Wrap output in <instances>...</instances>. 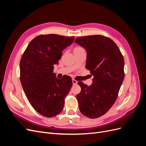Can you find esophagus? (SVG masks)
I'll use <instances>...</instances> for the list:
<instances>
[{
  "label": "esophagus",
  "mask_w": 146,
  "mask_h": 146,
  "mask_svg": "<svg viewBox=\"0 0 146 146\" xmlns=\"http://www.w3.org/2000/svg\"><path fill=\"white\" fill-rule=\"evenodd\" d=\"M77 81L75 80V79H72V83H73V85H76V84L77 83Z\"/></svg>",
  "instance_id": "34e87169"
}]
</instances>
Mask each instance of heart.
I'll list each match as a JSON object with an SVG mask.
<instances>
[{
  "mask_svg": "<svg viewBox=\"0 0 146 146\" xmlns=\"http://www.w3.org/2000/svg\"><path fill=\"white\" fill-rule=\"evenodd\" d=\"M82 49H83V48L81 47H76V48H75L74 51H78V50H82Z\"/></svg>",
  "mask_w": 146,
  "mask_h": 146,
  "instance_id": "b5f03b06",
  "label": "heart"
}]
</instances>
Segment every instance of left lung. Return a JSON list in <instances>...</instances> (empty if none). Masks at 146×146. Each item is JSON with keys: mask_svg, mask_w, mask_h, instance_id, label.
Wrapping results in <instances>:
<instances>
[{"mask_svg": "<svg viewBox=\"0 0 146 146\" xmlns=\"http://www.w3.org/2000/svg\"><path fill=\"white\" fill-rule=\"evenodd\" d=\"M75 42L86 49V68L94 76L90 86L78 82L82 89L77 95L79 109L88 117H99L117 99L125 76L124 60L116 44L103 35L78 37Z\"/></svg>", "mask_w": 146, "mask_h": 146, "instance_id": "1", "label": "left lung"}]
</instances>
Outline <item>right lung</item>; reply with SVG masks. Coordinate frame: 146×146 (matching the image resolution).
Returning <instances> with one entry per match:
<instances>
[{"instance_id":"1","label":"right lung","mask_w":146,"mask_h":146,"mask_svg":"<svg viewBox=\"0 0 146 146\" xmlns=\"http://www.w3.org/2000/svg\"><path fill=\"white\" fill-rule=\"evenodd\" d=\"M74 36L40 35L30 41L20 61V80L32 107L42 116L52 117L62 111L64 99L72 86V78H56L54 72L64 48Z\"/></svg>"}]
</instances>
